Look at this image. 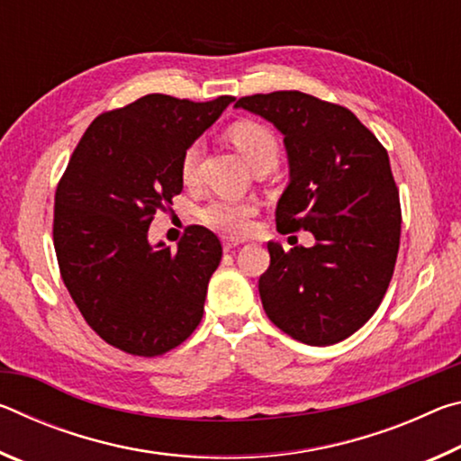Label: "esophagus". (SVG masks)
<instances>
[{
  "mask_svg": "<svg viewBox=\"0 0 461 461\" xmlns=\"http://www.w3.org/2000/svg\"><path fill=\"white\" fill-rule=\"evenodd\" d=\"M240 241L238 240H223V249L225 252H231L233 248H238Z\"/></svg>",
  "mask_w": 461,
  "mask_h": 461,
  "instance_id": "obj_1",
  "label": "esophagus"
}]
</instances>
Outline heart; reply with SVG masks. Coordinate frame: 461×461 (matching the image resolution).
I'll return each instance as SVG.
<instances>
[{"mask_svg": "<svg viewBox=\"0 0 461 461\" xmlns=\"http://www.w3.org/2000/svg\"><path fill=\"white\" fill-rule=\"evenodd\" d=\"M231 144L244 156L249 168H256L264 162L276 165L278 160V142L275 134L262 123L256 122H238L230 128ZM201 148L197 142L186 146L181 158V176L185 183H193L197 176ZM256 213V205L249 201H231L217 199L207 203L199 212V220L209 230H215L228 238H241L249 230V220Z\"/></svg>", "mask_w": 461, "mask_h": 461, "instance_id": "heart-1", "label": "heart"}]
</instances>
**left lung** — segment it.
I'll return each mask as SVG.
<instances>
[{"label":"left lung","mask_w":461,"mask_h":461,"mask_svg":"<svg viewBox=\"0 0 461 461\" xmlns=\"http://www.w3.org/2000/svg\"><path fill=\"white\" fill-rule=\"evenodd\" d=\"M233 107L260 115L285 138L288 185L276 205L278 231L315 238L291 252L268 241L262 307L309 346L346 339L378 309L399 254L401 205L388 154L349 109L307 93L241 97Z\"/></svg>","instance_id":"8db88e82"}]
</instances>
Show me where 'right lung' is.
Segmentation results:
<instances>
[{
  "mask_svg": "<svg viewBox=\"0 0 461 461\" xmlns=\"http://www.w3.org/2000/svg\"><path fill=\"white\" fill-rule=\"evenodd\" d=\"M233 101L140 97L99 115L68 160L54 197L60 275L93 330L136 356H160L194 331L220 267L213 231L193 225L170 249L150 244L154 213L183 191L181 158Z\"/></svg>",
  "mask_w": 461,
  "mask_h": 461,
  "instance_id": "add662e5",
  "label": "right lung"
}]
</instances>
